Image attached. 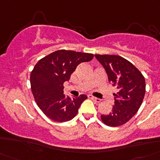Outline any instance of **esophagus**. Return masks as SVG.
<instances>
[{
	"label": "esophagus",
	"mask_w": 160,
	"mask_h": 160,
	"mask_svg": "<svg viewBox=\"0 0 160 160\" xmlns=\"http://www.w3.org/2000/svg\"><path fill=\"white\" fill-rule=\"evenodd\" d=\"M88 98H89V99H90V100H94V101H95L96 103H100V101H101V100H100V99H99V98H96V97H94L93 95H88Z\"/></svg>",
	"instance_id": "1"
}]
</instances>
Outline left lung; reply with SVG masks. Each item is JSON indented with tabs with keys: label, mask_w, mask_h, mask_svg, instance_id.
<instances>
[{
	"label": "left lung",
	"mask_w": 160,
	"mask_h": 160,
	"mask_svg": "<svg viewBox=\"0 0 160 160\" xmlns=\"http://www.w3.org/2000/svg\"><path fill=\"white\" fill-rule=\"evenodd\" d=\"M95 56L105 68L109 82L117 87L112 111L102 114L101 119L108 126H119L129 121L139 109L145 94V80L132 63L119 55Z\"/></svg>",
	"instance_id": "obj_1"
}]
</instances>
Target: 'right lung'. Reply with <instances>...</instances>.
I'll return each instance as SVG.
<instances>
[{"mask_svg":"<svg viewBox=\"0 0 160 160\" xmlns=\"http://www.w3.org/2000/svg\"><path fill=\"white\" fill-rule=\"evenodd\" d=\"M90 53L60 50L46 55L37 62L31 74V91L39 108L51 119L66 122L77 114L85 95L70 98L64 95V83L80 63L88 62Z\"/></svg>","mask_w":160,"mask_h":160,"instance_id":"obj_1","label":"right lung"}]
</instances>
